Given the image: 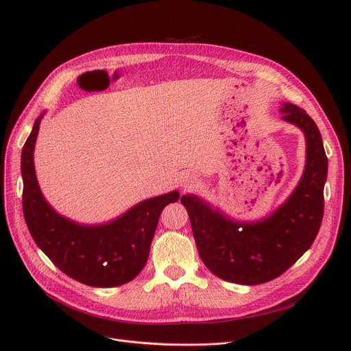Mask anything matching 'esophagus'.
<instances>
[{
  "mask_svg": "<svg viewBox=\"0 0 351 351\" xmlns=\"http://www.w3.org/2000/svg\"><path fill=\"white\" fill-rule=\"evenodd\" d=\"M199 185V178L195 173H185L180 178V186L183 189H193Z\"/></svg>",
  "mask_w": 351,
  "mask_h": 351,
  "instance_id": "obj_1",
  "label": "esophagus"
}]
</instances>
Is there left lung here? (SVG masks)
Wrapping results in <instances>:
<instances>
[{
    "mask_svg": "<svg viewBox=\"0 0 351 351\" xmlns=\"http://www.w3.org/2000/svg\"><path fill=\"white\" fill-rule=\"evenodd\" d=\"M279 110L306 139L303 175L282 205L262 219L241 220L197 195L180 197L202 262L226 282L253 286L279 278L310 249L322 225L328 163L320 131L304 109L282 102Z\"/></svg>",
    "mask_w": 351,
    "mask_h": 351,
    "instance_id": "8db88e82",
    "label": "left lung"
}]
</instances>
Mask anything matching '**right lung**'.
<instances>
[{"label": "right lung", "mask_w": 351, "mask_h": 351, "mask_svg": "<svg viewBox=\"0 0 351 351\" xmlns=\"http://www.w3.org/2000/svg\"><path fill=\"white\" fill-rule=\"evenodd\" d=\"M35 119L23 147V209L28 230L51 262L71 279L92 287H115L134 280L146 265L163 208L179 199L172 191L145 199L108 222L86 225L55 210L41 192L34 151L40 123Z\"/></svg>", "instance_id": "1"}]
</instances>
